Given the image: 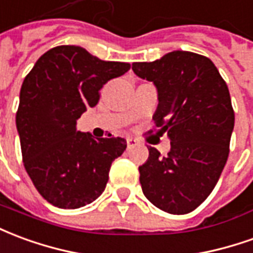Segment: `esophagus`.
I'll return each mask as SVG.
<instances>
[{"instance_id": "1", "label": "esophagus", "mask_w": 253, "mask_h": 253, "mask_svg": "<svg viewBox=\"0 0 253 253\" xmlns=\"http://www.w3.org/2000/svg\"><path fill=\"white\" fill-rule=\"evenodd\" d=\"M139 144V141L136 140V139H133V137H126V146H128V148H132V147H135Z\"/></svg>"}]
</instances>
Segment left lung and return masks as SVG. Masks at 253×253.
<instances>
[{
	"label": "left lung",
	"mask_w": 253,
	"mask_h": 253,
	"mask_svg": "<svg viewBox=\"0 0 253 253\" xmlns=\"http://www.w3.org/2000/svg\"><path fill=\"white\" fill-rule=\"evenodd\" d=\"M132 69L155 85L152 120L170 140L168 157L150 147L139 166L143 193L169 214H188L207 199L226 165L234 128L229 88L212 61L191 51L133 62Z\"/></svg>",
	"instance_id": "left-lung-1"
}]
</instances>
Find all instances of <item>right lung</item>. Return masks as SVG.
<instances>
[{
    "instance_id": "1",
    "label": "right lung",
    "mask_w": 253,
    "mask_h": 253,
    "mask_svg": "<svg viewBox=\"0 0 253 253\" xmlns=\"http://www.w3.org/2000/svg\"><path fill=\"white\" fill-rule=\"evenodd\" d=\"M130 69L102 61L80 46H57L39 57L24 79L16 114L23 162L49 203L79 209L99 198L112 162L126 148L124 137L95 139L78 121L99 101V91Z\"/></svg>"
}]
</instances>
